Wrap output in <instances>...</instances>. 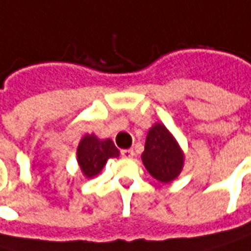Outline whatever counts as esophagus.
Returning <instances> with one entry per match:
<instances>
[{
	"mask_svg": "<svg viewBox=\"0 0 251 251\" xmlns=\"http://www.w3.org/2000/svg\"><path fill=\"white\" fill-rule=\"evenodd\" d=\"M121 155H122L124 158H132V156L135 155V152H133V149H122V151H121Z\"/></svg>",
	"mask_w": 251,
	"mask_h": 251,
	"instance_id": "1",
	"label": "esophagus"
}]
</instances>
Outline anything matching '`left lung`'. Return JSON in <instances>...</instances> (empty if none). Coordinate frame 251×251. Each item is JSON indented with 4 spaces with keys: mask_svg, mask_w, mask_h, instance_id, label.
<instances>
[{
    "mask_svg": "<svg viewBox=\"0 0 251 251\" xmlns=\"http://www.w3.org/2000/svg\"><path fill=\"white\" fill-rule=\"evenodd\" d=\"M142 162L149 174L161 182H171L179 175L184 165V156L164 125L155 124L149 129Z\"/></svg>",
    "mask_w": 251,
    "mask_h": 251,
    "instance_id": "obj_1",
    "label": "left lung"
}]
</instances>
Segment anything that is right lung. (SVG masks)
Masks as SVG:
<instances>
[{
  "mask_svg": "<svg viewBox=\"0 0 251 251\" xmlns=\"http://www.w3.org/2000/svg\"><path fill=\"white\" fill-rule=\"evenodd\" d=\"M119 156V151L110 139L100 141L95 135H86L77 148V161L81 172L92 178L102 171L109 158Z\"/></svg>",
  "mask_w": 251,
  "mask_h": 251,
  "instance_id": "obj_1",
  "label": "right lung"
}]
</instances>
